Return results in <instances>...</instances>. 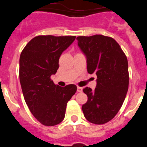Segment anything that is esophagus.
<instances>
[{"label": "esophagus", "instance_id": "obj_1", "mask_svg": "<svg viewBox=\"0 0 147 147\" xmlns=\"http://www.w3.org/2000/svg\"><path fill=\"white\" fill-rule=\"evenodd\" d=\"M77 92H79V93H82V88L81 87H78Z\"/></svg>", "mask_w": 147, "mask_h": 147}]
</instances>
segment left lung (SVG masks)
Listing matches in <instances>:
<instances>
[{
	"mask_svg": "<svg viewBox=\"0 0 147 147\" xmlns=\"http://www.w3.org/2000/svg\"><path fill=\"white\" fill-rule=\"evenodd\" d=\"M76 40L86 56L88 72L97 76L94 90L83 89L88 98L82 107L83 113L90 123L105 124L115 117L125 99L129 80L127 58L112 37L96 34Z\"/></svg>",
	"mask_w": 147,
	"mask_h": 147,
	"instance_id": "obj_1",
	"label": "left lung"
}]
</instances>
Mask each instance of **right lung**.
<instances>
[{
  "label": "right lung",
  "instance_id": "right-lung-1",
  "mask_svg": "<svg viewBox=\"0 0 147 147\" xmlns=\"http://www.w3.org/2000/svg\"><path fill=\"white\" fill-rule=\"evenodd\" d=\"M75 36L34 37L22 51L19 77L24 99L32 115L45 126L59 124L65 118L67 102L75 94V85L59 87L51 80L59 68L62 53Z\"/></svg>",
  "mask_w": 147,
  "mask_h": 147
}]
</instances>
